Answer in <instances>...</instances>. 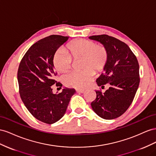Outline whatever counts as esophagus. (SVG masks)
<instances>
[{"mask_svg":"<svg viewBox=\"0 0 156 156\" xmlns=\"http://www.w3.org/2000/svg\"><path fill=\"white\" fill-rule=\"evenodd\" d=\"M76 92H77L78 93H83L86 92V91L82 90H76Z\"/></svg>","mask_w":156,"mask_h":156,"instance_id":"obj_1","label":"esophagus"}]
</instances>
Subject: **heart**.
Instances as JSON below:
<instances>
[{"label": "heart", "mask_w": 156, "mask_h": 156, "mask_svg": "<svg viewBox=\"0 0 156 156\" xmlns=\"http://www.w3.org/2000/svg\"><path fill=\"white\" fill-rule=\"evenodd\" d=\"M66 50H57L53 56V63L59 73H67L72 67V59L81 61L82 72L66 76L63 78L66 86L84 90L90 86L93 74L101 72L108 60V53L103 45H97L92 41L86 39L76 40L69 43Z\"/></svg>", "instance_id": "1"}]
</instances>
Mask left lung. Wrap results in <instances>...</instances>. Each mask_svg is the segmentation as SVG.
<instances>
[{
    "label": "left lung",
    "mask_w": 156,
    "mask_h": 156,
    "mask_svg": "<svg viewBox=\"0 0 156 156\" xmlns=\"http://www.w3.org/2000/svg\"><path fill=\"white\" fill-rule=\"evenodd\" d=\"M89 38L100 42L106 48L108 60L104 73L97 79L98 86L108 83L104 93L95 91L97 97L91 103L99 117L112 119L122 115L129 107L139 86V65L136 56L126 43L106 34Z\"/></svg>",
    "instance_id": "left-lung-1"
}]
</instances>
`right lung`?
<instances>
[{"mask_svg":"<svg viewBox=\"0 0 156 156\" xmlns=\"http://www.w3.org/2000/svg\"><path fill=\"white\" fill-rule=\"evenodd\" d=\"M69 37L51 35L40 40L26 52L17 71V81L21 100L33 116L44 123L52 124L65 115L76 91L65 87L54 94L51 86L62 87L55 77L57 73L53 56Z\"/></svg>","mask_w":156,"mask_h":156,"instance_id":"obj_1","label":"right lung"}]
</instances>
